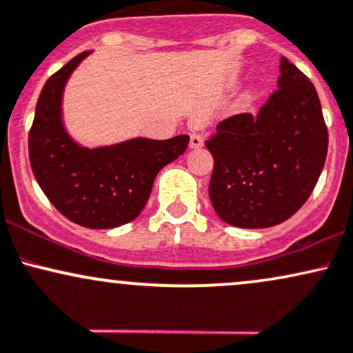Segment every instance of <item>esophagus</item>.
I'll use <instances>...</instances> for the list:
<instances>
[{"mask_svg": "<svg viewBox=\"0 0 353 353\" xmlns=\"http://www.w3.org/2000/svg\"><path fill=\"white\" fill-rule=\"evenodd\" d=\"M203 146V138L200 137V134L193 133L192 137H190V148H201Z\"/></svg>", "mask_w": 353, "mask_h": 353, "instance_id": "1", "label": "esophagus"}]
</instances>
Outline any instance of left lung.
<instances>
[{"label":"left lung","mask_w":353,"mask_h":353,"mask_svg":"<svg viewBox=\"0 0 353 353\" xmlns=\"http://www.w3.org/2000/svg\"><path fill=\"white\" fill-rule=\"evenodd\" d=\"M276 86L256 117L227 118L205 141L215 161L210 201L232 227L268 228L288 220L325 165L328 132L315 86L285 57Z\"/></svg>","instance_id":"left-lung-1"}]
</instances>
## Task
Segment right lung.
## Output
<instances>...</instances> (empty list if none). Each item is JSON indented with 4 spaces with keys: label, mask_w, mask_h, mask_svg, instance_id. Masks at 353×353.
Wrapping results in <instances>:
<instances>
[{
    "label": "right lung",
    "mask_w": 353,
    "mask_h": 353,
    "mask_svg": "<svg viewBox=\"0 0 353 353\" xmlns=\"http://www.w3.org/2000/svg\"><path fill=\"white\" fill-rule=\"evenodd\" d=\"M90 53L74 57L43 86L28 137L30 163L39 188L61 215L86 228H117L140 215L158 172L187 150L190 137H138L94 148L78 143L63 121V93Z\"/></svg>",
    "instance_id": "add662e5"
}]
</instances>
